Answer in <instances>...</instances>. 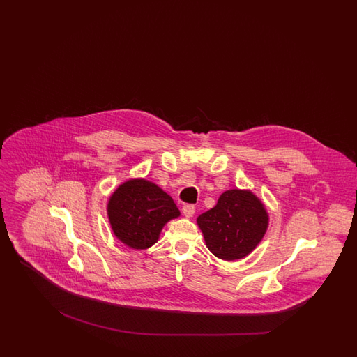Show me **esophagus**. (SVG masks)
<instances>
[{"label": "esophagus", "instance_id": "obj_1", "mask_svg": "<svg viewBox=\"0 0 357 357\" xmlns=\"http://www.w3.org/2000/svg\"><path fill=\"white\" fill-rule=\"evenodd\" d=\"M194 213H195V206H194V205L185 204L182 206V214H183L186 218L192 217V215H194Z\"/></svg>", "mask_w": 357, "mask_h": 357}]
</instances>
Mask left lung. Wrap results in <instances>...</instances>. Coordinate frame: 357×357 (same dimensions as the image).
Instances as JSON below:
<instances>
[{
	"instance_id": "obj_1",
	"label": "left lung",
	"mask_w": 357,
	"mask_h": 357,
	"mask_svg": "<svg viewBox=\"0 0 357 357\" xmlns=\"http://www.w3.org/2000/svg\"><path fill=\"white\" fill-rule=\"evenodd\" d=\"M205 245L217 258L237 260L249 255L264 237L269 217L266 206L250 190L232 189L217 205L197 217Z\"/></svg>"
}]
</instances>
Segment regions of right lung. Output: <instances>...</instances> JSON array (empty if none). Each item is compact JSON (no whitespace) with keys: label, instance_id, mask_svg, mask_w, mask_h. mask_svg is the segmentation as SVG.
Instances as JSON below:
<instances>
[{"label":"right lung","instance_id":"add662e5","mask_svg":"<svg viewBox=\"0 0 357 357\" xmlns=\"http://www.w3.org/2000/svg\"><path fill=\"white\" fill-rule=\"evenodd\" d=\"M107 213L114 236L135 250L157 243L163 226L180 215L172 197L145 178L121 183L109 197Z\"/></svg>","mask_w":357,"mask_h":357}]
</instances>
